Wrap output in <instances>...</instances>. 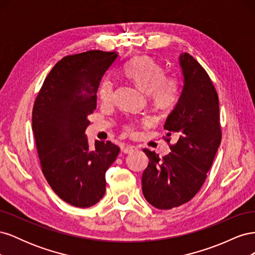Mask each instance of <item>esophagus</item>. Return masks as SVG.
Listing matches in <instances>:
<instances>
[{
	"instance_id": "34e87169",
	"label": "esophagus",
	"mask_w": 255,
	"mask_h": 255,
	"mask_svg": "<svg viewBox=\"0 0 255 255\" xmlns=\"http://www.w3.org/2000/svg\"><path fill=\"white\" fill-rule=\"evenodd\" d=\"M121 150H122V152H125V153H133L134 151H136L137 150V148L135 145H132V144H122V146H121Z\"/></svg>"
}]
</instances>
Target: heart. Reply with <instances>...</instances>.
Here are the masks:
<instances>
[{
  "label": "heart",
  "mask_w": 255,
  "mask_h": 255,
  "mask_svg": "<svg viewBox=\"0 0 255 255\" xmlns=\"http://www.w3.org/2000/svg\"><path fill=\"white\" fill-rule=\"evenodd\" d=\"M125 73L143 92L148 94L157 109L166 110L173 106L180 97L181 83L176 75H165L166 71L155 60L148 56L132 59L125 68ZM99 96L102 102H111L114 97V85L109 79L100 85ZM128 130L132 128L128 127Z\"/></svg>",
  "instance_id": "heart-1"
}]
</instances>
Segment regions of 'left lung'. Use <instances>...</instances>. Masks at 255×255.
I'll return each instance as SVG.
<instances>
[{
    "mask_svg": "<svg viewBox=\"0 0 255 255\" xmlns=\"http://www.w3.org/2000/svg\"><path fill=\"white\" fill-rule=\"evenodd\" d=\"M184 85L164 128L176 143L159 157L148 149L149 157L141 177L142 194L158 210H171L188 202L201 188L221 142L217 91L203 67L189 55L179 57Z\"/></svg>",
    "mask_w": 255,
    "mask_h": 255,
    "instance_id": "left-lung-1",
    "label": "left lung"
}]
</instances>
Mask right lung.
<instances>
[{"mask_svg": "<svg viewBox=\"0 0 255 255\" xmlns=\"http://www.w3.org/2000/svg\"><path fill=\"white\" fill-rule=\"evenodd\" d=\"M118 53L99 50L64 57L45 78L33 109L32 128L45 179L76 207H90L105 194V173L119 154L111 141L90 149L85 130L97 109V91Z\"/></svg>", "mask_w": 255, "mask_h": 255, "instance_id": "right-lung-1", "label": "right lung"}]
</instances>
